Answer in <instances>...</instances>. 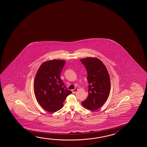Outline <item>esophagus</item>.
<instances>
[{"mask_svg": "<svg viewBox=\"0 0 147 147\" xmlns=\"http://www.w3.org/2000/svg\"><path fill=\"white\" fill-rule=\"evenodd\" d=\"M77 90H78V89H77V88H75V89H74V90H72V92L73 93H76V92H77Z\"/></svg>", "mask_w": 147, "mask_h": 147, "instance_id": "obj_1", "label": "esophagus"}]
</instances>
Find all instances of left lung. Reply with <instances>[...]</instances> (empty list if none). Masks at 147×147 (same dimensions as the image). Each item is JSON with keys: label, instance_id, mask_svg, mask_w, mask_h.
<instances>
[{"label": "left lung", "instance_id": "obj_1", "mask_svg": "<svg viewBox=\"0 0 147 147\" xmlns=\"http://www.w3.org/2000/svg\"><path fill=\"white\" fill-rule=\"evenodd\" d=\"M80 61L88 73V95L82 102L88 110L100 108L108 99L111 91V81L108 71L103 62L96 57H86Z\"/></svg>", "mask_w": 147, "mask_h": 147}]
</instances>
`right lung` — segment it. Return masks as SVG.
<instances>
[{
    "instance_id": "obj_1",
    "label": "right lung",
    "mask_w": 147,
    "mask_h": 147,
    "mask_svg": "<svg viewBox=\"0 0 147 147\" xmlns=\"http://www.w3.org/2000/svg\"><path fill=\"white\" fill-rule=\"evenodd\" d=\"M65 61L53 59L40 65L34 80L36 101L44 110L54 113L63 107V102L72 92L66 88L60 75Z\"/></svg>"
}]
</instances>
